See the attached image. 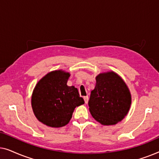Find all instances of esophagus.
I'll use <instances>...</instances> for the list:
<instances>
[{
	"label": "esophagus",
	"mask_w": 159,
	"mask_h": 159,
	"mask_svg": "<svg viewBox=\"0 0 159 159\" xmlns=\"http://www.w3.org/2000/svg\"><path fill=\"white\" fill-rule=\"evenodd\" d=\"M84 102H85V103H88V100H89L88 96H84Z\"/></svg>",
	"instance_id": "obj_1"
}]
</instances>
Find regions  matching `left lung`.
I'll return each mask as SVG.
<instances>
[{"instance_id": "8db88e82", "label": "left lung", "mask_w": 159, "mask_h": 159, "mask_svg": "<svg viewBox=\"0 0 159 159\" xmlns=\"http://www.w3.org/2000/svg\"><path fill=\"white\" fill-rule=\"evenodd\" d=\"M95 80L88 101L90 114L101 125H116L129 110L132 98L129 88L114 71L99 74Z\"/></svg>"}]
</instances>
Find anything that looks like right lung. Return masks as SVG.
Returning a JSON list of instances; mask_svg holds the SVG:
<instances>
[{
    "instance_id": "add662e5",
    "label": "right lung",
    "mask_w": 159,
    "mask_h": 159,
    "mask_svg": "<svg viewBox=\"0 0 159 159\" xmlns=\"http://www.w3.org/2000/svg\"><path fill=\"white\" fill-rule=\"evenodd\" d=\"M70 74L56 70L44 76L34 88L32 108L40 122L51 127H61L69 122L75 108L84 103L75 86L67 85Z\"/></svg>"
}]
</instances>
